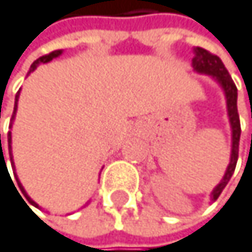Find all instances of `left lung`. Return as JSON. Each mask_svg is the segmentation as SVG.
I'll return each instance as SVG.
<instances>
[{
  "mask_svg": "<svg viewBox=\"0 0 252 252\" xmlns=\"http://www.w3.org/2000/svg\"><path fill=\"white\" fill-rule=\"evenodd\" d=\"M193 68H194V71H197V73L210 75L222 87V90L225 93V99H226V110H228V118H229V124H231V133H233V139H231V141H233L231 142V160H229V165L225 171L223 179L211 193V200L214 202L220 196L223 188L229 182L231 176H233V173L236 170V163H237V158H239L240 119H239V113H237V87H236L234 81L231 79L228 70L225 68L222 59L217 55H213L202 47L194 49Z\"/></svg>",
  "mask_w": 252,
  "mask_h": 252,
  "instance_id": "left-lung-1",
  "label": "left lung"
}]
</instances>
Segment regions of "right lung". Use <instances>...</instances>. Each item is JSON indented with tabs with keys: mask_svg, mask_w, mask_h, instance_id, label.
I'll list each match as a JSON object with an SVG mask.
<instances>
[{
	"mask_svg": "<svg viewBox=\"0 0 252 252\" xmlns=\"http://www.w3.org/2000/svg\"><path fill=\"white\" fill-rule=\"evenodd\" d=\"M61 53H63V50H55V52H52V53H49V55H45V56H41V58H38V59H36V61H35V63H33L32 65H30V70H29V75H30V73H32V71H33V70H35V68H36V67H38V65H39L41 63H42V64H45V63H49V61H52V59H53V58L59 56V55H61ZM18 97H19V92H18V93H16V96H15V107H13V115H12V122H13V119H15V115H16V108H18ZM10 128H12V124H10ZM0 137H1V136H0ZM7 144H9V155H10V162H12V168L15 170V165H13V158H12V133H10V131H9V134H7ZM0 145H1V139H0ZM1 150H2V148H1ZM1 163L4 165V170H5V168H7V165H5V160H4V155H2V151H1V156H0V165H1ZM7 173H9V171H7ZM9 176H10V174H9ZM15 177H16V173H15ZM16 181H18V177H16ZM13 185H15V184H13ZM18 187H19V189H21V193H23V194L26 196V199H27V200H29V202H30V203L33 205V207H36V208H39V205H38V203H36L35 200H32V199L29 197V194L26 193V189H24V187L21 185V182H19V181H18ZM15 188H16V187H15ZM16 191H18V189H16ZM18 194H19V193H18ZM19 196H21V194H19ZM21 197H23V196H21ZM23 200H24V199H23ZM27 207H29V205H27Z\"/></svg>",
	"mask_w": 252,
	"mask_h": 252,
	"instance_id": "add662e5",
	"label": "right lung"
}]
</instances>
